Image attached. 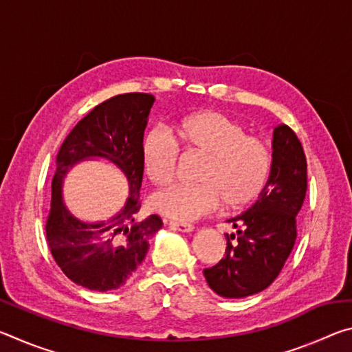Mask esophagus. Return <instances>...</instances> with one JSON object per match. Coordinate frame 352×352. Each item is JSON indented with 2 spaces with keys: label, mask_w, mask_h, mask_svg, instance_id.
<instances>
[{
  "label": "esophagus",
  "mask_w": 352,
  "mask_h": 352,
  "mask_svg": "<svg viewBox=\"0 0 352 352\" xmlns=\"http://www.w3.org/2000/svg\"><path fill=\"white\" fill-rule=\"evenodd\" d=\"M169 226L172 230H177V231H182V233H189V231L194 230V225L186 223V222H175V220H170Z\"/></svg>",
  "instance_id": "obj_1"
}]
</instances>
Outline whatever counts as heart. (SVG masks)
Here are the masks:
<instances>
[{
  "mask_svg": "<svg viewBox=\"0 0 352 352\" xmlns=\"http://www.w3.org/2000/svg\"><path fill=\"white\" fill-rule=\"evenodd\" d=\"M175 140L164 127L147 129L141 138V166L147 180L164 184L175 175L180 148L204 157L195 186L172 184L152 194L151 210L188 222L216 210L247 206L264 189L272 168L269 146L220 111L205 110L178 119Z\"/></svg>",
  "mask_w": 352,
  "mask_h": 352,
  "instance_id": "b5f03b06",
  "label": "heart"
}]
</instances>
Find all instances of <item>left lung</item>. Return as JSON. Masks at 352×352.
I'll return each instance as SVG.
<instances>
[{
  "mask_svg": "<svg viewBox=\"0 0 352 352\" xmlns=\"http://www.w3.org/2000/svg\"><path fill=\"white\" fill-rule=\"evenodd\" d=\"M269 180L256 204L228 219L237 234H226L223 259L204 270L217 295L243 298L275 281L296 239V214L307 189V163L294 130L279 124L273 130Z\"/></svg>",
  "mask_w": 352,
  "mask_h": 352,
  "instance_id": "left-lung-1",
  "label": "left lung"
}]
</instances>
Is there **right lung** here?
<instances>
[{"label": "right lung", "instance_id": "right-lung-1", "mask_svg": "<svg viewBox=\"0 0 352 352\" xmlns=\"http://www.w3.org/2000/svg\"><path fill=\"white\" fill-rule=\"evenodd\" d=\"M153 102L155 98L147 93H126L107 99L77 122L58 148L46 239L62 272L85 289L107 292L121 287L146 258L148 239L163 226L155 214L142 222L135 220L141 208L144 172L140 144ZM90 157H105L128 178L126 205L107 223H82L63 205L64 175L74 164Z\"/></svg>", "mask_w": 352, "mask_h": 352}]
</instances>
